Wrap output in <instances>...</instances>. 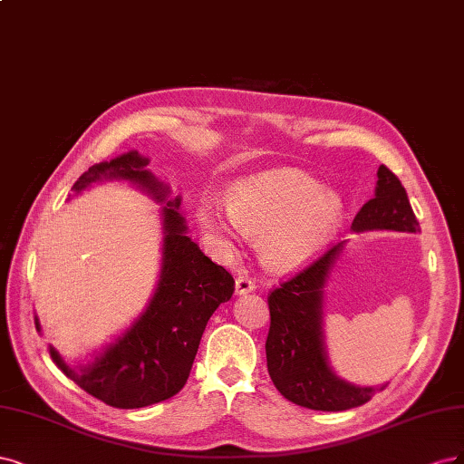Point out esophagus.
<instances>
[{
	"instance_id": "obj_1",
	"label": "esophagus",
	"mask_w": 464,
	"mask_h": 464,
	"mask_svg": "<svg viewBox=\"0 0 464 464\" xmlns=\"http://www.w3.org/2000/svg\"><path fill=\"white\" fill-rule=\"evenodd\" d=\"M254 289H256V281H254L252 277H248L246 274L237 277V281H235V293L237 295H246Z\"/></svg>"
}]
</instances>
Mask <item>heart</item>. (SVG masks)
Returning a JSON list of instances; mask_svg holds the SVG:
<instances>
[{"label": "heart", "mask_w": 464, "mask_h": 464, "mask_svg": "<svg viewBox=\"0 0 464 464\" xmlns=\"http://www.w3.org/2000/svg\"><path fill=\"white\" fill-rule=\"evenodd\" d=\"M345 216V202L318 179L293 168L264 171L231 190L229 208L206 200L200 227L216 243L233 246L245 233L260 238L264 262L293 270L332 243Z\"/></svg>", "instance_id": "1"}]
</instances>
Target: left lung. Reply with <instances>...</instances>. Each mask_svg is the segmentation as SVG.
<instances>
[{"label":"left lung","mask_w":464,"mask_h":464,"mask_svg":"<svg viewBox=\"0 0 464 464\" xmlns=\"http://www.w3.org/2000/svg\"><path fill=\"white\" fill-rule=\"evenodd\" d=\"M353 231H420L405 187L380 166L378 185L353 221ZM345 243H337L267 296L270 332L266 339L267 372L277 392L312 411H347L368 402L380 387H358L341 380L327 362L322 332L324 285Z\"/></svg>","instance_id":"obj_1"}]
</instances>
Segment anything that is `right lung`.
Listing matches in <instances>:
<instances>
[{"instance_id":"right-lung-1","label":"right lung","mask_w":464,"mask_h":464,"mask_svg":"<svg viewBox=\"0 0 464 464\" xmlns=\"http://www.w3.org/2000/svg\"><path fill=\"white\" fill-rule=\"evenodd\" d=\"M148 158L137 150L88 168L72 185L74 194L98 181H129L163 202V258L158 287L129 330L92 362L72 368L50 347L52 361L86 393L115 409H140L183 390L206 324L231 298L233 276L214 264L187 235L179 214L181 198L146 169ZM40 332L38 316L34 318Z\"/></svg>"}]
</instances>
